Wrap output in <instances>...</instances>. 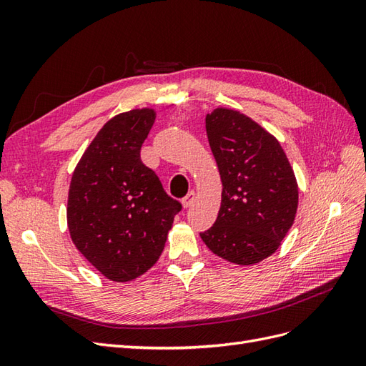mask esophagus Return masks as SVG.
I'll return each instance as SVG.
<instances>
[{"label": "esophagus", "instance_id": "obj_1", "mask_svg": "<svg viewBox=\"0 0 366 366\" xmlns=\"http://www.w3.org/2000/svg\"><path fill=\"white\" fill-rule=\"evenodd\" d=\"M194 200H195V192H194V191L187 192V195L183 198V206H184V207H191L192 203H194Z\"/></svg>", "mask_w": 366, "mask_h": 366}]
</instances>
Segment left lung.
I'll list each match as a JSON object with an SVG mask.
<instances>
[{"label": "left lung", "mask_w": 366, "mask_h": 366, "mask_svg": "<svg viewBox=\"0 0 366 366\" xmlns=\"http://www.w3.org/2000/svg\"><path fill=\"white\" fill-rule=\"evenodd\" d=\"M206 132L223 183L214 226L202 232L218 257L257 264L278 250L297 209V183L280 142L250 117L217 108Z\"/></svg>", "instance_id": "obj_1"}]
</instances>
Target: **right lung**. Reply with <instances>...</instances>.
Returning a JSON list of instances; mask_svg holds the SVG:
<instances>
[{"instance_id":"right-lung-1","label":"right lung","mask_w":366,"mask_h":366,"mask_svg":"<svg viewBox=\"0 0 366 366\" xmlns=\"http://www.w3.org/2000/svg\"><path fill=\"white\" fill-rule=\"evenodd\" d=\"M156 120L151 108L109 119L71 177L67 224L76 249L105 278L127 282L163 252L182 203L164 192L140 148Z\"/></svg>"}]
</instances>
